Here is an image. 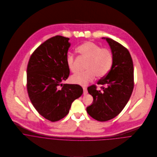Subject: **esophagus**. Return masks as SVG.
Masks as SVG:
<instances>
[{"label": "esophagus", "mask_w": 157, "mask_h": 157, "mask_svg": "<svg viewBox=\"0 0 157 157\" xmlns=\"http://www.w3.org/2000/svg\"><path fill=\"white\" fill-rule=\"evenodd\" d=\"M83 94H84V95H86V94H87V93H88L87 88H86V87L83 86Z\"/></svg>", "instance_id": "obj_1"}]
</instances>
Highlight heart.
Returning <instances> with one entry per match:
<instances>
[{
	"mask_svg": "<svg viewBox=\"0 0 157 157\" xmlns=\"http://www.w3.org/2000/svg\"><path fill=\"white\" fill-rule=\"evenodd\" d=\"M76 51L88 59L86 64L87 70L72 75L71 82L72 83L86 86L95 78L96 75L98 77H103L111 71L113 57L109 49L101 48L92 42H86L79 45L76 48ZM67 64L70 71H76L73 55L68 54L67 56Z\"/></svg>",
	"mask_w": 157,
	"mask_h": 157,
	"instance_id": "obj_1",
	"label": "heart"
}]
</instances>
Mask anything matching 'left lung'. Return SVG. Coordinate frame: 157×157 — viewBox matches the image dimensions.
<instances>
[{
	"label": "left lung",
	"mask_w": 157,
	"mask_h": 157,
	"mask_svg": "<svg viewBox=\"0 0 157 157\" xmlns=\"http://www.w3.org/2000/svg\"><path fill=\"white\" fill-rule=\"evenodd\" d=\"M106 39L111 49L113 60L111 71L99 80L101 90L92 85L88 88L93 103L86 108L88 113L99 121H106L117 116L124 109L132 93L134 65L131 56L124 46L109 38Z\"/></svg>",
	"instance_id": "8db88e82"
}]
</instances>
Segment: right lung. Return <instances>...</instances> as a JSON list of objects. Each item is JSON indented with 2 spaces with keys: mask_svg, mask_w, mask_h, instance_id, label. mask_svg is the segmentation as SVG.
I'll return each instance as SVG.
<instances>
[{
  "mask_svg": "<svg viewBox=\"0 0 157 157\" xmlns=\"http://www.w3.org/2000/svg\"><path fill=\"white\" fill-rule=\"evenodd\" d=\"M69 40L62 36L48 39L33 52L27 67L29 99L37 111L52 122L64 118L72 103L83 94L78 85L62 83L69 75Z\"/></svg>",
  "mask_w": 157,
  "mask_h": 157,
  "instance_id": "right-lung-1",
  "label": "right lung"
}]
</instances>
